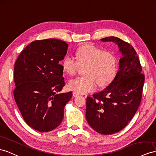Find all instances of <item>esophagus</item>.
I'll list each match as a JSON object with an SVG mask.
<instances>
[{
	"mask_svg": "<svg viewBox=\"0 0 156 156\" xmlns=\"http://www.w3.org/2000/svg\"><path fill=\"white\" fill-rule=\"evenodd\" d=\"M73 96L74 97H77V96H78V95H79V94H78L77 92H75V91H73Z\"/></svg>",
	"mask_w": 156,
	"mask_h": 156,
	"instance_id": "1",
	"label": "esophagus"
}]
</instances>
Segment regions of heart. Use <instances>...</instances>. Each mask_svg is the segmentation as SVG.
<instances>
[{"label": "heart", "mask_w": 156, "mask_h": 156, "mask_svg": "<svg viewBox=\"0 0 156 156\" xmlns=\"http://www.w3.org/2000/svg\"><path fill=\"white\" fill-rule=\"evenodd\" d=\"M77 61L66 57L62 62V69L67 74L74 75L80 65H86V75L72 79L69 88L78 94H86L95 90L97 84L105 86L112 82L117 73V62L115 55L103 51L91 43L84 44L76 51Z\"/></svg>", "instance_id": "heart-1"}]
</instances>
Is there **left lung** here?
<instances>
[{"mask_svg": "<svg viewBox=\"0 0 156 156\" xmlns=\"http://www.w3.org/2000/svg\"><path fill=\"white\" fill-rule=\"evenodd\" d=\"M101 41L117 45L122 57L112 82L87 98L86 117L94 130L107 135L121 130L133 118L140 104L144 75L136 52L129 43L113 36Z\"/></svg>", "mask_w": 156, "mask_h": 156, "instance_id": "1", "label": "left lung"}]
</instances>
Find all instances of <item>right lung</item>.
<instances>
[{
  "instance_id": "1",
  "label": "right lung",
  "mask_w": 156,
  "mask_h": 156,
  "mask_svg": "<svg viewBox=\"0 0 156 156\" xmlns=\"http://www.w3.org/2000/svg\"><path fill=\"white\" fill-rule=\"evenodd\" d=\"M68 47L59 39L37 40L21 52L15 62L16 103L27 125L41 133L60 125L65 106L73 96L72 91L58 94L65 84L59 62Z\"/></svg>"
}]
</instances>
